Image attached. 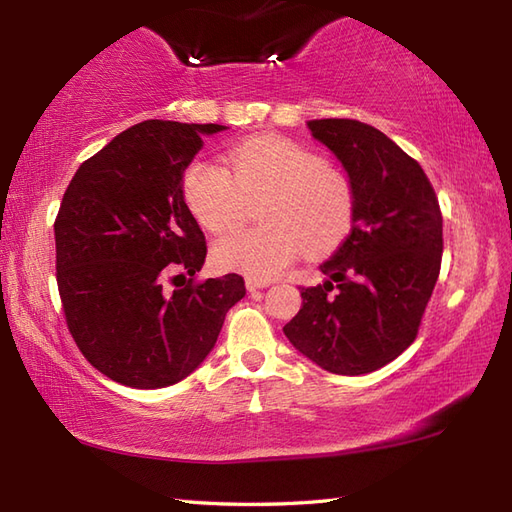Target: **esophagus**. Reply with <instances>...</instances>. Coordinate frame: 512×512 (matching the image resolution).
<instances>
[{
	"label": "esophagus",
	"mask_w": 512,
	"mask_h": 512,
	"mask_svg": "<svg viewBox=\"0 0 512 512\" xmlns=\"http://www.w3.org/2000/svg\"><path fill=\"white\" fill-rule=\"evenodd\" d=\"M270 284H273V281H268V279H253V277H248V279H246V290H248V292H255V290L268 288Z\"/></svg>",
	"instance_id": "34e87169"
}]
</instances>
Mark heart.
Segmentation results:
<instances>
[{"mask_svg":"<svg viewBox=\"0 0 512 512\" xmlns=\"http://www.w3.org/2000/svg\"><path fill=\"white\" fill-rule=\"evenodd\" d=\"M228 171L193 160L184 171V202L204 228L224 231L242 217L246 198L268 193L264 226L233 228L213 244V264L253 279H273L310 255L330 253L354 220V193L317 151L281 136H257L228 151Z\"/></svg>","mask_w":512,"mask_h":512,"instance_id":"b5f03b06","label":"heart"}]
</instances>
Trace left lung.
Returning a JSON list of instances; mask_svg holds the SVG:
<instances>
[{
	"instance_id": "left-lung-1",
	"label": "left lung",
	"mask_w": 512,
	"mask_h": 512,
	"mask_svg": "<svg viewBox=\"0 0 512 512\" xmlns=\"http://www.w3.org/2000/svg\"><path fill=\"white\" fill-rule=\"evenodd\" d=\"M308 129L347 173L354 220L284 334L328 372L361 376L416 339L440 275L442 213L422 167L376 127L317 118Z\"/></svg>"
}]
</instances>
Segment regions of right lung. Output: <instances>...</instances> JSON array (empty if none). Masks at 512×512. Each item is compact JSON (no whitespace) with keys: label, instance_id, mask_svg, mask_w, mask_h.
I'll use <instances>...</instances> for the list:
<instances>
[{"label":"right lung","instance_id":"add662e5","mask_svg":"<svg viewBox=\"0 0 512 512\" xmlns=\"http://www.w3.org/2000/svg\"><path fill=\"white\" fill-rule=\"evenodd\" d=\"M224 129L143 121L85 160L63 193L54 244L65 321L83 356L125 387L187 378L246 295L235 273L193 281L206 242L182 178L202 138Z\"/></svg>","mask_w":512,"mask_h":512}]
</instances>
